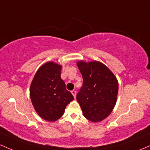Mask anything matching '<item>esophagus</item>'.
<instances>
[{
  "label": "esophagus",
  "mask_w": 150,
  "mask_h": 150,
  "mask_svg": "<svg viewBox=\"0 0 150 150\" xmlns=\"http://www.w3.org/2000/svg\"><path fill=\"white\" fill-rule=\"evenodd\" d=\"M71 93H72V95L74 96V97L76 98V91L75 90L71 91Z\"/></svg>",
  "instance_id": "34e87169"
}]
</instances>
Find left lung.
Returning a JSON list of instances; mask_svg holds the SVG:
<instances>
[{"instance_id": "left-lung-1", "label": "left lung", "mask_w": 150, "mask_h": 150, "mask_svg": "<svg viewBox=\"0 0 150 150\" xmlns=\"http://www.w3.org/2000/svg\"><path fill=\"white\" fill-rule=\"evenodd\" d=\"M83 85L76 99L86 118L98 122L112 112L117 100L118 82L110 69L98 62H79Z\"/></svg>"}]
</instances>
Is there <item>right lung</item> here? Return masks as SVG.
I'll return each instance as SVG.
<instances>
[{
	"mask_svg": "<svg viewBox=\"0 0 150 150\" xmlns=\"http://www.w3.org/2000/svg\"><path fill=\"white\" fill-rule=\"evenodd\" d=\"M62 66L54 62L42 65L30 86V98L38 115L47 121H56L63 115L67 105L74 99L61 78Z\"/></svg>",
	"mask_w": 150,
	"mask_h": 150,
	"instance_id": "right-lung-1",
	"label": "right lung"
}]
</instances>
